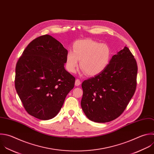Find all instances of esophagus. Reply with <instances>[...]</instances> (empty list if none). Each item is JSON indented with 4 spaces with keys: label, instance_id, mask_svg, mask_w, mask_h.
<instances>
[{
    "label": "esophagus",
    "instance_id": "1",
    "mask_svg": "<svg viewBox=\"0 0 154 154\" xmlns=\"http://www.w3.org/2000/svg\"><path fill=\"white\" fill-rule=\"evenodd\" d=\"M81 84V81L79 79H76L75 82V86H79Z\"/></svg>",
    "mask_w": 154,
    "mask_h": 154
}]
</instances>
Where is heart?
I'll use <instances>...</instances> for the list:
<instances>
[{"mask_svg": "<svg viewBox=\"0 0 154 154\" xmlns=\"http://www.w3.org/2000/svg\"><path fill=\"white\" fill-rule=\"evenodd\" d=\"M111 50L106 43L91 39L77 41L73 45V52L69 51L66 57V68L74 73L80 61V67L88 76H95L103 72L111 59Z\"/></svg>", "mask_w": 154, "mask_h": 154, "instance_id": "heart-1", "label": "heart"}]
</instances>
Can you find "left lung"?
Instances as JSON below:
<instances>
[{"instance_id": "obj_1", "label": "left lung", "mask_w": 154, "mask_h": 154, "mask_svg": "<svg viewBox=\"0 0 154 154\" xmlns=\"http://www.w3.org/2000/svg\"><path fill=\"white\" fill-rule=\"evenodd\" d=\"M137 71L134 56L125 46L103 72L83 81L81 106L86 117L97 123L118 118L135 93Z\"/></svg>"}]
</instances>
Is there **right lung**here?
I'll use <instances>...</instances> for the list:
<instances>
[{
	"instance_id": "obj_1",
	"label": "right lung",
	"mask_w": 154,
	"mask_h": 154,
	"mask_svg": "<svg viewBox=\"0 0 154 154\" xmlns=\"http://www.w3.org/2000/svg\"><path fill=\"white\" fill-rule=\"evenodd\" d=\"M68 51L49 35L31 42L16 66L15 88L26 111L42 120L54 118L75 84L64 68Z\"/></svg>"
}]
</instances>
